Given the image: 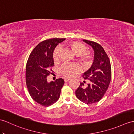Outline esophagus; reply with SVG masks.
<instances>
[{"label": "esophagus", "instance_id": "esophagus-1", "mask_svg": "<svg viewBox=\"0 0 134 134\" xmlns=\"http://www.w3.org/2000/svg\"><path fill=\"white\" fill-rule=\"evenodd\" d=\"M64 80L65 82H68V81H70V79H69V78H64Z\"/></svg>", "mask_w": 134, "mask_h": 134}]
</instances>
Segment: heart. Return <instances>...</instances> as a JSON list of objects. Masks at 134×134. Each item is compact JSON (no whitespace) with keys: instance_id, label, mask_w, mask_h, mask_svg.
Returning a JSON list of instances; mask_svg holds the SVG:
<instances>
[{"instance_id":"obj_1","label":"heart","mask_w":134,"mask_h":134,"mask_svg":"<svg viewBox=\"0 0 134 134\" xmlns=\"http://www.w3.org/2000/svg\"><path fill=\"white\" fill-rule=\"evenodd\" d=\"M66 48L71 49L75 55L77 56L79 60L88 66L92 63L93 61V55L91 52L86 51V47L83 43L77 41H71L64 45ZM60 49L56 48L52 52V59L54 63H57L59 60ZM81 69L79 66L76 64H64L59 68V72L61 75L66 77H72L79 73Z\"/></svg>"}]
</instances>
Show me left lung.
<instances>
[{
    "label": "left lung",
    "instance_id": "obj_1",
    "mask_svg": "<svg viewBox=\"0 0 134 134\" xmlns=\"http://www.w3.org/2000/svg\"><path fill=\"white\" fill-rule=\"evenodd\" d=\"M83 41L94 49V60L91 68L83 75L90 83L85 88L84 83H80L75 94L79 100L89 104L98 102L106 92L111 82V67L110 59L101 45L90 40Z\"/></svg>",
    "mask_w": 134,
    "mask_h": 134
}]
</instances>
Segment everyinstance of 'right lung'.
I'll return each instance as SVG.
<instances>
[{"label":"right lung","instance_id":"1","mask_svg":"<svg viewBox=\"0 0 134 134\" xmlns=\"http://www.w3.org/2000/svg\"><path fill=\"white\" fill-rule=\"evenodd\" d=\"M64 38H53L40 42L31 53L26 64V82L29 94L34 100L44 107L57 102L64 81L62 78L47 82V77L54 66L52 52Z\"/></svg>","mask_w":134,"mask_h":134}]
</instances>
